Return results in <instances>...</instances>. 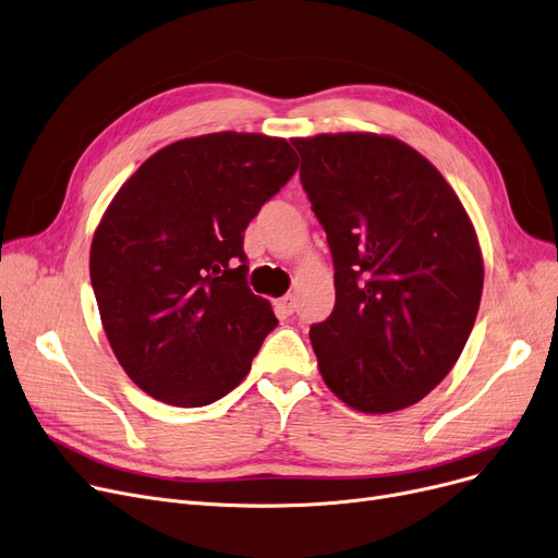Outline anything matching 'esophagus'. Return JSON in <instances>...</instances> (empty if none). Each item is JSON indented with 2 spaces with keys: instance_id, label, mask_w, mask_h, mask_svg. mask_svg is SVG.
I'll list each match as a JSON object with an SVG mask.
<instances>
[{
  "instance_id": "esophagus-1",
  "label": "esophagus",
  "mask_w": 558,
  "mask_h": 558,
  "mask_svg": "<svg viewBox=\"0 0 558 558\" xmlns=\"http://www.w3.org/2000/svg\"><path fill=\"white\" fill-rule=\"evenodd\" d=\"M276 305H278V310H280L282 314H287V317H289V314L296 312V296H294V294H287V296H282Z\"/></svg>"
}]
</instances>
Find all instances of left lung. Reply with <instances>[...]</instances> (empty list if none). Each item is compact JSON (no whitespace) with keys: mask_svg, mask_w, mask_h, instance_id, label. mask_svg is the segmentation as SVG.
Returning <instances> with one entry per match:
<instances>
[{"mask_svg":"<svg viewBox=\"0 0 558 558\" xmlns=\"http://www.w3.org/2000/svg\"><path fill=\"white\" fill-rule=\"evenodd\" d=\"M292 143L335 264V307L310 328L319 372L360 413L413 405L472 332L483 292L476 230L438 168L395 136Z\"/></svg>","mask_w":558,"mask_h":558,"instance_id":"8db88e82","label":"left lung"}]
</instances>
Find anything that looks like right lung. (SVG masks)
I'll return each mask as SVG.
<instances>
[{
	"mask_svg": "<svg viewBox=\"0 0 558 558\" xmlns=\"http://www.w3.org/2000/svg\"><path fill=\"white\" fill-rule=\"evenodd\" d=\"M278 136L166 145L118 189L90 244V284L120 367L145 395L201 408L246 378L278 319L246 284L244 230L296 173Z\"/></svg>",
	"mask_w": 558,
	"mask_h": 558,
	"instance_id": "1",
	"label": "right lung"
}]
</instances>
